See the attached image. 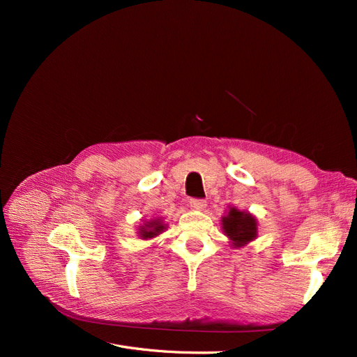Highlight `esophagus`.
I'll list each match as a JSON object with an SVG mask.
<instances>
[{
	"label": "esophagus",
	"instance_id": "1",
	"mask_svg": "<svg viewBox=\"0 0 357 357\" xmlns=\"http://www.w3.org/2000/svg\"><path fill=\"white\" fill-rule=\"evenodd\" d=\"M205 207H207V202H205L204 199H192V201H190V208H192V210L201 211V210H204Z\"/></svg>",
	"mask_w": 357,
	"mask_h": 357
}]
</instances>
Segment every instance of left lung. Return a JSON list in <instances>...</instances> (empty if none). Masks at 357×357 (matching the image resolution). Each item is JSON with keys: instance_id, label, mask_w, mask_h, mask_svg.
I'll list each match as a JSON object with an SVG mask.
<instances>
[{"instance_id": "1", "label": "left lung", "mask_w": 357, "mask_h": 357, "mask_svg": "<svg viewBox=\"0 0 357 357\" xmlns=\"http://www.w3.org/2000/svg\"><path fill=\"white\" fill-rule=\"evenodd\" d=\"M222 231L228 236L234 248H241L257 238V219L252 213L229 207L225 215H222Z\"/></svg>"}]
</instances>
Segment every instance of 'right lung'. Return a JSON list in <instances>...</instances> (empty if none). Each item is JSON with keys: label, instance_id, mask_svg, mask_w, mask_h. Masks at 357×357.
Segmentation results:
<instances>
[{"label": "right lung", "instance_id": "1", "mask_svg": "<svg viewBox=\"0 0 357 357\" xmlns=\"http://www.w3.org/2000/svg\"><path fill=\"white\" fill-rule=\"evenodd\" d=\"M167 226L168 225L164 222V218H153V219L146 220L143 225L138 226L137 235H138V238H142V240H152L164 232L167 229Z\"/></svg>", "mask_w": 357, "mask_h": 357}]
</instances>
